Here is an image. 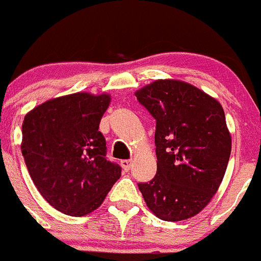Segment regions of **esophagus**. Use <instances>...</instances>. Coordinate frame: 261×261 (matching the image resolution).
I'll return each mask as SVG.
<instances>
[{"mask_svg":"<svg viewBox=\"0 0 261 261\" xmlns=\"http://www.w3.org/2000/svg\"><path fill=\"white\" fill-rule=\"evenodd\" d=\"M121 166H122V169L125 170V171H128V170L133 167V161H131V160L121 161Z\"/></svg>","mask_w":261,"mask_h":261,"instance_id":"esophagus-1","label":"esophagus"}]
</instances>
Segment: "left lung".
Here are the masks:
<instances>
[{
    "label": "left lung",
    "instance_id": "left-lung-1",
    "mask_svg": "<svg viewBox=\"0 0 261 261\" xmlns=\"http://www.w3.org/2000/svg\"><path fill=\"white\" fill-rule=\"evenodd\" d=\"M155 119L157 174L139 189L165 221L201 213L218 192L232 150L225 114L216 99L179 80H157L135 92Z\"/></svg>",
    "mask_w": 261,
    "mask_h": 261
}]
</instances>
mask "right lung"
Segmentation results:
<instances>
[{
  "instance_id": "add662e5",
  "label": "right lung",
  "mask_w": 261,
  "mask_h": 261,
  "mask_svg": "<svg viewBox=\"0 0 261 261\" xmlns=\"http://www.w3.org/2000/svg\"><path fill=\"white\" fill-rule=\"evenodd\" d=\"M109 103L108 94L75 92L50 99L24 117L27 169L41 196L60 213H92L121 177V167L107 160L99 131Z\"/></svg>"
}]
</instances>
